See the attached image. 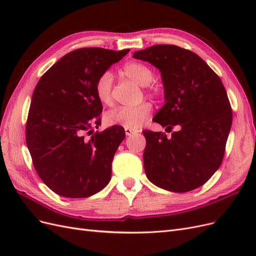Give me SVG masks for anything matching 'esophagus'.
Segmentation results:
<instances>
[{
  "instance_id": "1",
  "label": "esophagus",
  "mask_w": 256,
  "mask_h": 256,
  "mask_svg": "<svg viewBox=\"0 0 256 256\" xmlns=\"http://www.w3.org/2000/svg\"><path fill=\"white\" fill-rule=\"evenodd\" d=\"M125 132H126V136H132V134H136L138 130H136V129H130V128H125Z\"/></svg>"
}]
</instances>
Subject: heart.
Masks as SVG:
<instances>
[{
	"mask_svg": "<svg viewBox=\"0 0 256 256\" xmlns=\"http://www.w3.org/2000/svg\"><path fill=\"white\" fill-rule=\"evenodd\" d=\"M122 72L128 78L134 80L141 86H146L152 80V69L138 62H130L122 67ZM112 86L113 76L111 72H106L98 76L95 83V92L98 100L102 104L109 106L112 104ZM157 94V90L154 92ZM152 106L150 102H143L136 106H120L108 112L104 115L106 125H120L125 128L138 129L143 122L150 118Z\"/></svg>",
	"mask_w": 256,
	"mask_h": 256,
	"instance_id": "1",
	"label": "heart"
}]
</instances>
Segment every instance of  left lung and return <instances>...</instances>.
<instances>
[{
	"label": "left lung",
	"instance_id": "8db88e82",
	"mask_svg": "<svg viewBox=\"0 0 256 256\" xmlns=\"http://www.w3.org/2000/svg\"><path fill=\"white\" fill-rule=\"evenodd\" d=\"M159 69L164 104L154 116L171 138L144 130V168L148 180L172 192L204 184L221 166L233 113L218 76L198 54L174 44H156L134 53Z\"/></svg>",
	"mask_w": 256,
	"mask_h": 256
}]
</instances>
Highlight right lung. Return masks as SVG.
Listing matches in <instances>:
<instances>
[{
  "instance_id": "add662e5",
  "label": "right lung",
  "mask_w": 256,
  "mask_h": 256,
  "mask_svg": "<svg viewBox=\"0 0 256 256\" xmlns=\"http://www.w3.org/2000/svg\"><path fill=\"white\" fill-rule=\"evenodd\" d=\"M128 52L72 51L36 85L26 122V145L37 174L60 196L88 198L111 180L114 154L126 134L118 125L102 132L92 129L100 126L102 112L95 83Z\"/></svg>"
}]
</instances>
